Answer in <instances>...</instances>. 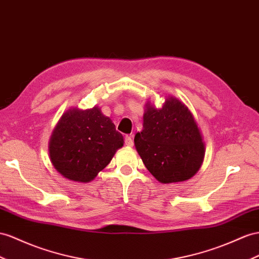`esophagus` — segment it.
I'll list each match as a JSON object with an SVG mask.
<instances>
[{
    "instance_id": "1",
    "label": "esophagus",
    "mask_w": 259,
    "mask_h": 259,
    "mask_svg": "<svg viewBox=\"0 0 259 259\" xmlns=\"http://www.w3.org/2000/svg\"><path fill=\"white\" fill-rule=\"evenodd\" d=\"M124 143L127 147H134V139H132V137L130 136H125L124 137Z\"/></svg>"
}]
</instances>
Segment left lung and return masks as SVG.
<instances>
[{
	"mask_svg": "<svg viewBox=\"0 0 259 259\" xmlns=\"http://www.w3.org/2000/svg\"><path fill=\"white\" fill-rule=\"evenodd\" d=\"M143 130L135 145L143 164L163 184L184 182L200 168L204 143L195 118L185 104L168 97L162 108L145 105Z\"/></svg>",
	"mask_w": 259,
	"mask_h": 259,
	"instance_id": "left-lung-1",
	"label": "left lung"
}]
</instances>
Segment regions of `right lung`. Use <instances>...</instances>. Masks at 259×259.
Segmentation results:
<instances>
[{
	"label": "right lung",
	"mask_w": 259,
	"mask_h": 259,
	"mask_svg": "<svg viewBox=\"0 0 259 259\" xmlns=\"http://www.w3.org/2000/svg\"><path fill=\"white\" fill-rule=\"evenodd\" d=\"M122 145V135L101 108H72L64 112L52 132L49 154L52 165L63 177L89 183Z\"/></svg>",
	"instance_id": "right-lung-1"
}]
</instances>
